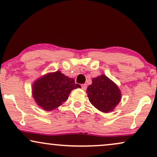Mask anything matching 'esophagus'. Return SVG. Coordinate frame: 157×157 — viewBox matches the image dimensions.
Listing matches in <instances>:
<instances>
[{"instance_id": "1", "label": "esophagus", "mask_w": 157, "mask_h": 157, "mask_svg": "<svg viewBox=\"0 0 157 157\" xmlns=\"http://www.w3.org/2000/svg\"><path fill=\"white\" fill-rule=\"evenodd\" d=\"M81 87H82V89H83V90H86V87H87V85L86 84V83H84V84L81 85Z\"/></svg>"}]
</instances>
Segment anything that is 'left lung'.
Listing matches in <instances>:
<instances>
[{"mask_svg":"<svg viewBox=\"0 0 157 157\" xmlns=\"http://www.w3.org/2000/svg\"><path fill=\"white\" fill-rule=\"evenodd\" d=\"M86 93L91 105L105 113L113 111L122 98L117 84L104 74L92 78Z\"/></svg>","mask_w":157,"mask_h":157,"instance_id":"obj_1","label":"left lung"}]
</instances>
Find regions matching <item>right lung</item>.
<instances>
[{"label":"right lung","instance_id":"obj_1","mask_svg":"<svg viewBox=\"0 0 157 157\" xmlns=\"http://www.w3.org/2000/svg\"><path fill=\"white\" fill-rule=\"evenodd\" d=\"M81 88L74 78L60 72L48 73L38 78L32 84V97L39 107L51 111L62 105L73 89Z\"/></svg>","mask_w":157,"mask_h":157}]
</instances>
